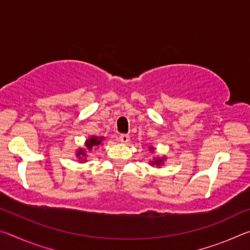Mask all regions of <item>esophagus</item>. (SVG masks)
<instances>
[{
  "label": "esophagus",
  "instance_id": "obj_1",
  "mask_svg": "<svg viewBox=\"0 0 250 250\" xmlns=\"http://www.w3.org/2000/svg\"><path fill=\"white\" fill-rule=\"evenodd\" d=\"M129 140H130V137L128 134H121L119 137V141L121 143H125V145H126V143L129 142Z\"/></svg>",
  "mask_w": 250,
  "mask_h": 250
}]
</instances>
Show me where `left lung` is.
<instances>
[{
    "mask_svg": "<svg viewBox=\"0 0 250 250\" xmlns=\"http://www.w3.org/2000/svg\"><path fill=\"white\" fill-rule=\"evenodd\" d=\"M149 150H150L151 153H153V152H154V147H153V146H150ZM166 160H167L166 156H154L153 160L149 161V164H150L151 167H154V166H155V167H160L163 166L164 162H166Z\"/></svg>",
    "mask_w": 250,
    "mask_h": 250,
    "instance_id": "obj_1",
    "label": "left lung"
}]
</instances>
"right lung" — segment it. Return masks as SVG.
Wrapping results in <instances>:
<instances>
[{"label": "right lung", "mask_w": 250, "mask_h": 250, "mask_svg": "<svg viewBox=\"0 0 250 250\" xmlns=\"http://www.w3.org/2000/svg\"><path fill=\"white\" fill-rule=\"evenodd\" d=\"M104 137H97V135H91L84 141V146L78 147L76 150V158L79 160V163L87 162L88 153L94 149V147H98L103 145V141L104 140Z\"/></svg>", "instance_id": "right-lung-1"}]
</instances>
